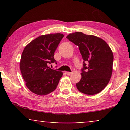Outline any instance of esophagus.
<instances>
[{"mask_svg":"<svg viewBox=\"0 0 130 130\" xmlns=\"http://www.w3.org/2000/svg\"><path fill=\"white\" fill-rule=\"evenodd\" d=\"M65 73L67 74V75H70L72 74V72H66Z\"/></svg>","mask_w":130,"mask_h":130,"instance_id":"1","label":"esophagus"}]
</instances>
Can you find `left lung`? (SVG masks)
<instances>
[{"instance_id": "left-lung-1", "label": "left lung", "mask_w": 130, "mask_h": 130, "mask_svg": "<svg viewBox=\"0 0 130 130\" xmlns=\"http://www.w3.org/2000/svg\"><path fill=\"white\" fill-rule=\"evenodd\" d=\"M66 38L79 47L83 60L82 78L77 89L86 95H96L109 83L112 73L113 55L107 43L99 37L82 32L69 34Z\"/></svg>"}]
</instances>
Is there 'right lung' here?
<instances>
[{
  "label": "right lung",
  "instance_id": "obj_1",
  "mask_svg": "<svg viewBox=\"0 0 130 130\" xmlns=\"http://www.w3.org/2000/svg\"><path fill=\"white\" fill-rule=\"evenodd\" d=\"M64 35L50 34L37 37L23 51L20 70L27 88L38 95H46L57 86L63 72L51 69L48 64L55 63V51Z\"/></svg>",
  "mask_w": 130,
  "mask_h": 130
}]
</instances>
